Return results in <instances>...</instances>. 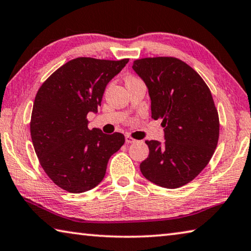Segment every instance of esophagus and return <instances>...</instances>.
<instances>
[{
    "instance_id": "1",
    "label": "esophagus",
    "mask_w": 251,
    "mask_h": 251,
    "mask_svg": "<svg viewBox=\"0 0 251 251\" xmlns=\"http://www.w3.org/2000/svg\"><path fill=\"white\" fill-rule=\"evenodd\" d=\"M125 142H126L127 144H134V143H136L137 141H136V139H134L133 137H130L129 135H126V136H125Z\"/></svg>"
}]
</instances>
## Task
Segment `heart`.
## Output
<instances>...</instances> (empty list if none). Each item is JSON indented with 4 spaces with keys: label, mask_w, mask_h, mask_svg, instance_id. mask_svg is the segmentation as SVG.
Instances as JSON below:
<instances>
[{
    "label": "heart",
    "mask_w": 251,
    "mask_h": 251,
    "mask_svg": "<svg viewBox=\"0 0 251 251\" xmlns=\"http://www.w3.org/2000/svg\"><path fill=\"white\" fill-rule=\"evenodd\" d=\"M128 79H133V77H130V78H128Z\"/></svg>",
    "instance_id": "heart-1"
}]
</instances>
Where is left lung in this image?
Returning a JSON list of instances; mask_svg holds the SVG:
<instances>
[{
	"instance_id": "1",
	"label": "left lung",
	"mask_w": 251,
	"mask_h": 251,
	"mask_svg": "<svg viewBox=\"0 0 251 251\" xmlns=\"http://www.w3.org/2000/svg\"><path fill=\"white\" fill-rule=\"evenodd\" d=\"M133 70L148 88L151 118L160 120L164 142L147 141L141 172L155 185L178 188L192 181L217 147L219 118L209 88L189 65L175 57H147Z\"/></svg>"
}]
</instances>
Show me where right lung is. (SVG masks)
Returning <instances> with one entry per match:
<instances>
[{"label":"right lung","instance_id":"add662e5","mask_svg":"<svg viewBox=\"0 0 251 251\" xmlns=\"http://www.w3.org/2000/svg\"><path fill=\"white\" fill-rule=\"evenodd\" d=\"M128 59L77 57L42 84L34 100L31 137L44 172L62 189L79 194L103 180L107 163L124 145L121 133L88 129L87 114L97 113L110 79Z\"/></svg>","mask_w":251,"mask_h":251}]
</instances>
